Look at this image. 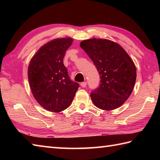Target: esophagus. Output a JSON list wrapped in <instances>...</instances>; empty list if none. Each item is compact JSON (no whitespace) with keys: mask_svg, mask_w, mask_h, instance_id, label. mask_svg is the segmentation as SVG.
<instances>
[{"mask_svg":"<svg viewBox=\"0 0 160 160\" xmlns=\"http://www.w3.org/2000/svg\"><path fill=\"white\" fill-rule=\"evenodd\" d=\"M80 85H81V87H83V88H84V87H87V82H81V84H80Z\"/></svg>","mask_w":160,"mask_h":160,"instance_id":"obj_1","label":"esophagus"}]
</instances>
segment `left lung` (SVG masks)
I'll list each match as a JSON object with an SVG mask.
<instances>
[{
  "label": "left lung",
  "instance_id": "left-lung-1",
  "mask_svg": "<svg viewBox=\"0 0 160 160\" xmlns=\"http://www.w3.org/2000/svg\"><path fill=\"white\" fill-rule=\"evenodd\" d=\"M80 46L101 78L99 87L91 93L95 106L104 111L122 106L131 96L136 80V67L131 57L119 44L107 39H87Z\"/></svg>",
  "mask_w": 160,
  "mask_h": 160
}]
</instances>
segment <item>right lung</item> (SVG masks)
<instances>
[{
	"mask_svg": "<svg viewBox=\"0 0 160 160\" xmlns=\"http://www.w3.org/2000/svg\"><path fill=\"white\" fill-rule=\"evenodd\" d=\"M73 38H56L38 49L30 60L28 80L35 100L53 113L65 110L76 95L79 84L70 80L63 58Z\"/></svg>",
	"mask_w": 160,
	"mask_h": 160,
	"instance_id": "1",
	"label": "right lung"
}]
</instances>
